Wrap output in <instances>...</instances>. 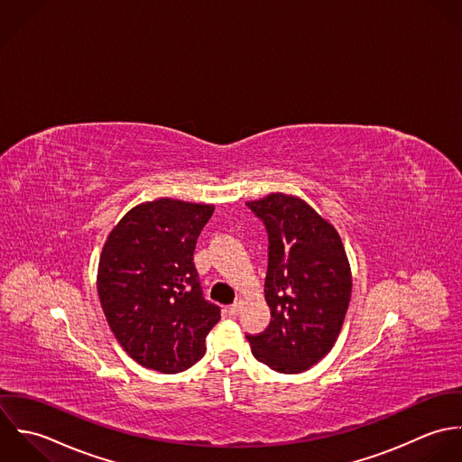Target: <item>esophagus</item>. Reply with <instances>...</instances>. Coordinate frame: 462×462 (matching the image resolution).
Returning a JSON list of instances; mask_svg holds the SVG:
<instances>
[{"label":"esophagus","mask_w":462,"mask_h":462,"mask_svg":"<svg viewBox=\"0 0 462 462\" xmlns=\"http://www.w3.org/2000/svg\"><path fill=\"white\" fill-rule=\"evenodd\" d=\"M241 309H243V300H237V301H234V303L228 307V314H230L232 318H236V316H239Z\"/></svg>","instance_id":"34e87169"}]
</instances>
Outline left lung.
Masks as SVG:
<instances>
[{
    "instance_id": "obj_1",
    "label": "left lung",
    "mask_w": 462,
    "mask_h": 462,
    "mask_svg": "<svg viewBox=\"0 0 462 462\" xmlns=\"http://www.w3.org/2000/svg\"><path fill=\"white\" fill-rule=\"evenodd\" d=\"M268 232L264 283L272 323L246 336L257 361L280 373H301L334 346L352 296L348 259L336 228L303 199L270 194L248 201Z\"/></svg>"
}]
</instances>
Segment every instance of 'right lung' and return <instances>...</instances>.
Instances as JSON below:
<instances>
[{"instance_id": "add662e5", "label": "right lung", "mask_w": 462, "mask_h": 462, "mask_svg": "<svg viewBox=\"0 0 462 462\" xmlns=\"http://www.w3.org/2000/svg\"><path fill=\"white\" fill-rule=\"evenodd\" d=\"M212 205L155 199L132 208L99 259L97 294L119 345L141 366L180 373L205 354L221 309L205 300L194 248Z\"/></svg>"}]
</instances>
